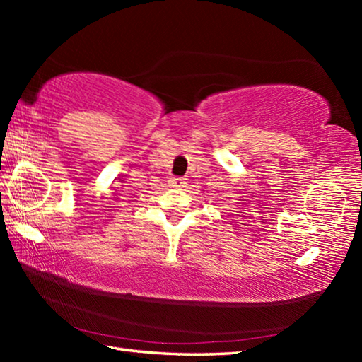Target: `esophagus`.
I'll list each match as a JSON object with an SVG mask.
<instances>
[{
	"label": "esophagus",
	"mask_w": 362,
	"mask_h": 362,
	"mask_svg": "<svg viewBox=\"0 0 362 362\" xmlns=\"http://www.w3.org/2000/svg\"><path fill=\"white\" fill-rule=\"evenodd\" d=\"M173 183L175 187H185L187 185V179H182V177H174Z\"/></svg>",
	"instance_id": "1"
}]
</instances>
